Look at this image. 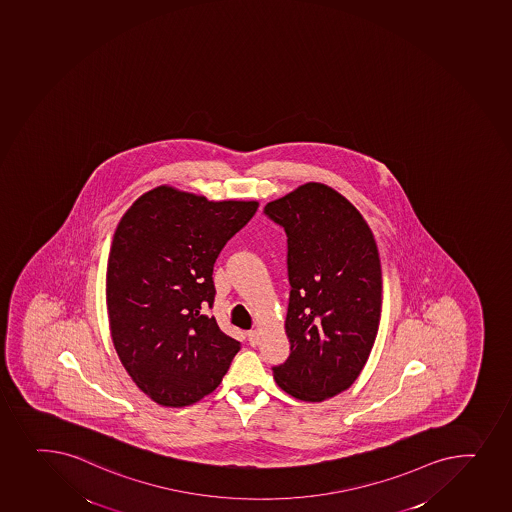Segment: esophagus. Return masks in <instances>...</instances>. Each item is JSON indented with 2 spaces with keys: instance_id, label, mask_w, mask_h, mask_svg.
<instances>
[{
  "instance_id": "esophagus-1",
  "label": "esophagus",
  "mask_w": 512,
  "mask_h": 512,
  "mask_svg": "<svg viewBox=\"0 0 512 512\" xmlns=\"http://www.w3.org/2000/svg\"><path fill=\"white\" fill-rule=\"evenodd\" d=\"M248 340H249V344L253 345V347H256V345L259 344L258 330H249Z\"/></svg>"
}]
</instances>
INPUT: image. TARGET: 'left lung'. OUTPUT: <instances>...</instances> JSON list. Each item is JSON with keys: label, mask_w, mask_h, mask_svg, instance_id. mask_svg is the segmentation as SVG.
I'll return each instance as SVG.
<instances>
[{"label": "left lung", "mask_w": 512, "mask_h": 512, "mask_svg": "<svg viewBox=\"0 0 512 512\" xmlns=\"http://www.w3.org/2000/svg\"><path fill=\"white\" fill-rule=\"evenodd\" d=\"M263 212L285 231L290 281V356L271 369L295 398H332L354 384L376 340L382 307L376 241L356 207L322 183H305Z\"/></svg>", "instance_id": "obj_1"}]
</instances>
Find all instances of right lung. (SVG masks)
<instances>
[{
	"instance_id": "obj_1",
	"label": "right lung",
	"mask_w": 512,
	"mask_h": 512,
	"mask_svg": "<svg viewBox=\"0 0 512 512\" xmlns=\"http://www.w3.org/2000/svg\"><path fill=\"white\" fill-rule=\"evenodd\" d=\"M258 202H210L162 185L114 232L106 302L114 349L136 386L162 406H189L221 384L241 344L214 305V264Z\"/></svg>"
}]
</instances>
